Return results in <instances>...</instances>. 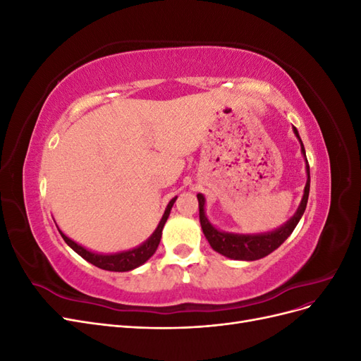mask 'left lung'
I'll use <instances>...</instances> for the list:
<instances>
[{
  "instance_id": "1",
  "label": "left lung",
  "mask_w": 361,
  "mask_h": 361,
  "mask_svg": "<svg viewBox=\"0 0 361 361\" xmlns=\"http://www.w3.org/2000/svg\"><path fill=\"white\" fill-rule=\"evenodd\" d=\"M293 133L300 140L301 145V154L304 155L305 159V171H307V182H305L304 187V195L301 199V203L298 206L297 212L290 218V220L276 231L267 232V233H256V235H238V233H228V232H221L215 228L209 220H207L204 215V197L202 194H197L199 199V215H200V224H202V231L207 239V243L211 244V247L228 259H235V260H257L268 256L272 253L276 248H279L283 243L286 241L288 236L293 232V228L297 227L298 221L301 220V216L305 211V206H307L309 200V191H310V169H309V162L307 158H305V150L304 145L300 138V134L297 128H293Z\"/></svg>"
}]
</instances>
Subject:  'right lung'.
I'll return each instance as SVG.
<instances>
[{
	"label": "right lung",
	"instance_id": "obj_1",
	"mask_svg": "<svg viewBox=\"0 0 361 361\" xmlns=\"http://www.w3.org/2000/svg\"><path fill=\"white\" fill-rule=\"evenodd\" d=\"M178 197H174L170 200V203L166 207V212H164L161 221L157 227V231L152 233V236L147 239L146 243L141 244L137 248L128 250V251H120V253H114V255H99V253H93V251H89L87 248H84L82 245L76 244L75 241H72L71 238H68L61 231L60 235L75 253H78L82 259H85L87 262H90L94 267L101 268V269H106V271H116V272H125V271H130L135 269L140 265H143L146 260H149L154 253L157 251L159 241H161V235H162V228L164 224H166L167 218L170 215V211L173 207V203L176 202Z\"/></svg>",
	"mask_w": 361,
	"mask_h": 361
}]
</instances>
